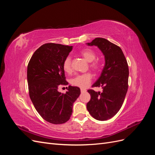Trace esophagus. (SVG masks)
<instances>
[{
	"instance_id": "34e87169",
	"label": "esophagus",
	"mask_w": 155,
	"mask_h": 155,
	"mask_svg": "<svg viewBox=\"0 0 155 155\" xmlns=\"http://www.w3.org/2000/svg\"><path fill=\"white\" fill-rule=\"evenodd\" d=\"M86 92V90H85V89H83V88H81V93H83V92Z\"/></svg>"
}]
</instances>
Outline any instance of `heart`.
<instances>
[{
    "mask_svg": "<svg viewBox=\"0 0 155 155\" xmlns=\"http://www.w3.org/2000/svg\"><path fill=\"white\" fill-rule=\"evenodd\" d=\"M79 54L87 62L90 63L89 67L91 70L94 72L100 71L101 68L100 63L97 61H94L96 58V54L94 51L91 49L87 48L82 50ZM63 68L64 71L68 74L72 72V59L69 56L67 57L64 60ZM92 78V75L91 73L87 72L83 74L78 75V76L71 79L70 83L74 86L85 88L91 83Z\"/></svg>",
    "mask_w": 155,
    "mask_h": 155,
    "instance_id": "b5f03b06",
    "label": "heart"
}]
</instances>
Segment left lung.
Masks as SVG:
<instances>
[{"label": "left lung", "instance_id": "1", "mask_svg": "<svg viewBox=\"0 0 155 155\" xmlns=\"http://www.w3.org/2000/svg\"><path fill=\"white\" fill-rule=\"evenodd\" d=\"M87 45L97 46L105 57L101 76L92 86L103 91H88L91 99L87 109L94 118L105 121L115 116L123 105L128 89V64L119 46L104 38L98 37Z\"/></svg>", "mask_w": 155, "mask_h": 155}]
</instances>
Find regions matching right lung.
<instances>
[{
    "instance_id": "obj_1",
    "label": "right lung",
    "mask_w": 155,
    "mask_h": 155,
    "mask_svg": "<svg viewBox=\"0 0 155 155\" xmlns=\"http://www.w3.org/2000/svg\"><path fill=\"white\" fill-rule=\"evenodd\" d=\"M72 46L47 43L37 49L27 68V80L30 99L36 110L45 120L62 124L70 119L74 101L81 94L80 88L69 85L63 94L58 87L67 85L63 64Z\"/></svg>"
}]
</instances>
